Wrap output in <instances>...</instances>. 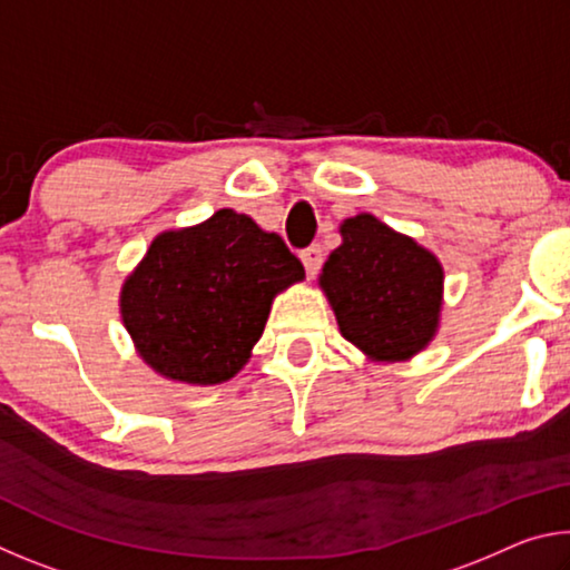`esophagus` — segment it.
<instances>
[{
    "mask_svg": "<svg viewBox=\"0 0 570 570\" xmlns=\"http://www.w3.org/2000/svg\"><path fill=\"white\" fill-rule=\"evenodd\" d=\"M302 262H304V268H306V274L308 276H316V272H320L322 268V248L320 246H308V248H304L302 250Z\"/></svg>",
    "mask_w": 570,
    "mask_h": 570,
    "instance_id": "34e87169",
    "label": "esophagus"
}]
</instances>
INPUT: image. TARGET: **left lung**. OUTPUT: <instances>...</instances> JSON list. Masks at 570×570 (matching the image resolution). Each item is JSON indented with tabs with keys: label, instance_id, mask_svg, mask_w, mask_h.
<instances>
[{
	"label": "left lung",
	"instance_id": "obj_1",
	"mask_svg": "<svg viewBox=\"0 0 570 570\" xmlns=\"http://www.w3.org/2000/svg\"><path fill=\"white\" fill-rule=\"evenodd\" d=\"M320 274L346 342L372 362H407L440 330L445 268L430 248L372 214L344 218Z\"/></svg>",
	"mask_w": 570,
	"mask_h": 570
}]
</instances>
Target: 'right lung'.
Returning a JSON list of instances; mask_svg holds the SVG:
<instances>
[{
    "mask_svg": "<svg viewBox=\"0 0 570 570\" xmlns=\"http://www.w3.org/2000/svg\"><path fill=\"white\" fill-rule=\"evenodd\" d=\"M304 282L278 234L220 208L150 240L120 286V316L153 372L183 384H224L262 340L276 294Z\"/></svg>",
    "mask_w": 570,
    "mask_h": 570,
    "instance_id": "obj_1",
    "label": "right lung"
}]
</instances>
